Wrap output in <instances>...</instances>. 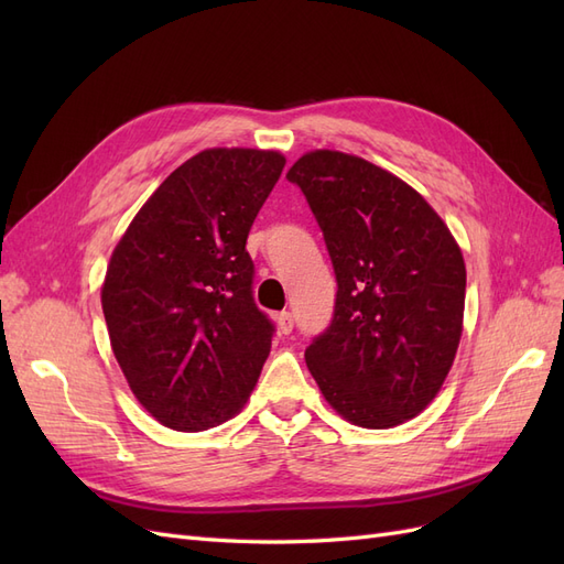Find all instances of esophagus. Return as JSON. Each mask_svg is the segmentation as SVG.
I'll return each instance as SVG.
<instances>
[{"label": "esophagus", "instance_id": "1", "mask_svg": "<svg viewBox=\"0 0 564 564\" xmlns=\"http://www.w3.org/2000/svg\"><path fill=\"white\" fill-rule=\"evenodd\" d=\"M275 319H278V329H280L282 334H292V329H294V315H292V313L282 311Z\"/></svg>", "mask_w": 564, "mask_h": 564}]
</instances>
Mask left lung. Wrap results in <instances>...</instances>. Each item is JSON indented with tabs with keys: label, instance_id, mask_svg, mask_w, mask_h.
I'll list each match as a JSON object with an SVG mask.
<instances>
[{
	"label": "left lung",
	"instance_id": "obj_1",
	"mask_svg": "<svg viewBox=\"0 0 564 564\" xmlns=\"http://www.w3.org/2000/svg\"><path fill=\"white\" fill-rule=\"evenodd\" d=\"M301 187L336 275L334 317L305 350L324 400L362 429H392L431 404L464 332L466 265L414 187L336 150L303 155Z\"/></svg>",
	"mask_w": 564,
	"mask_h": 564
}]
</instances>
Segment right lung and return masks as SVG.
<instances>
[{
	"label": "right lung",
	"mask_w": 564,
	"mask_h": 564,
	"mask_svg": "<svg viewBox=\"0 0 564 564\" xmlns=\"http://www.w3.org/2000/svg\"><path fill=\"white\" fill-rule=\"evenodd\" d=\"M286 160L212 148L135 214L106 272L104 315L129 388L166 429H214L245 406L275 324L253 301L247 237Z\"/></svg>",
	"instance_id": "1"
}]
</instances>
